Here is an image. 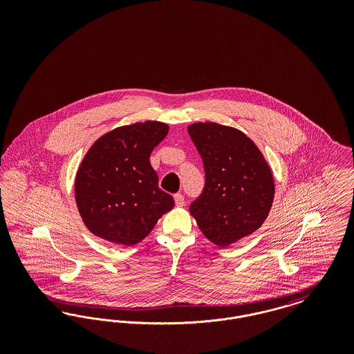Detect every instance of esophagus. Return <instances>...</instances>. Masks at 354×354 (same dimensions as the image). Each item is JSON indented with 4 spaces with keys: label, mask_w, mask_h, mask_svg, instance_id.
<instances>
[{
    "label": "esophagus",
    "mask_w": 354,
    "mask_h": 354,
    "mask_svg": "<svg viewBox=\"0 0 354 354\" xmlns=\"http://www.w3.org/2000/svg\"><path fill=\"white\" fill-rule=\"evenodd\" d=\"M174 199H175L176 207H183V205H185V196H183L182 194H176V195L174 196Z\"/></svg>",
    "instance_id": "34e87169"
}]
</instances>
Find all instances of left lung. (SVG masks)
<instances>
[{
  "instance_id": "1",
  "label": "left lung",
  "mask_w": 354,
  "mask_h": 354,
  "mask_svg": "<svg viewBox=\"0 0 354 354\" xmlns=\"http://www.w3.org/2000/svg\"><path fill=\"white\" fill-rule=\"evenodd\" d=\"M188 134L205 171L203 194L189 205L203 235L225 248L257 231L270 214L274 180L251 138L235 127L196 122Z\"/></svg>"
}]
</instances>
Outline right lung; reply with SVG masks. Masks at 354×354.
<instances>
[{
  "label": "right lung",
  "instance_id": "1",
  "mask_svg": "<svg viewBox=\"0 0 354 354\" xmlns=\"http://www.w3.org/2000/svg\"><path fill=\"white\" fill-rule=\"evenodd\" d=\"M169 134L158 120L117 127L98 138L75 175L74 194L87 230L131 247L149 235L174 199L158 185L150 155Z\"/></svg>",
  "mask_w": 354,
  "mask_h": 354
}]
</instances>
